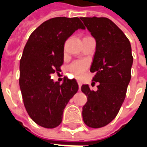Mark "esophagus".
I'll return each mask as SVG.
<instances>
[{
  "mask_svg": "<svg viewBox=\"0 0 147 147\" xmlns=\"http://www.w3.org/2000/svg\"><path fill=\"white\" fill-rule=\"evenodd\" d=\"M78 85H79V89H81V86H82V83H80V82H78Z\"/></svg>",
  "mask_w": 147,
  "mask_h": 147,
  "instance_id": "34e87169",
  "label": "esophagus"
}]
</instances>
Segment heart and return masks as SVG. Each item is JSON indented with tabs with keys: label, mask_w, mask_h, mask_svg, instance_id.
Wrapping results in <instances>:
<instances>
[{
	"label": "heart",
	"mask_w": 147,
	"mask_h": 147,
	"mask_svg": "<svg viewBox=\"0 0 147 147\" xmlns=\"http://www.w3.org/2000/svg\"><path fill=\"white\" fill-rule=\"evenodd\" d=\"M87 67L88 65L86 62L83 61H78L71 64L68 67V69L77 78H80L83 76L84 71L86 70Z\"/></svg>",
	"instance_id": "1"
}]
</instances>
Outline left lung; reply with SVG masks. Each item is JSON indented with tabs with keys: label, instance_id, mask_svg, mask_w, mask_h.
Wrapping results in <instances>:
<instances>
[{
	"label": "left lung",
	"instance_id": "8db88e82",
	"mask_svg": "<svg viewBox=\"0 0 147 147\" xmlns=\"http://www.w3.org/2000/svg\"><path fill=\"white\" fill-rule=\"evenodd\" d=\"M80 19L96 40V51L90 71L95 73L93 81L99 83L96 91L88 85L81 87L87 97L83 107V119L90 127L99 128L117 117L124 101L131 80V47L123 31L108 18Z\"/></svg>",
	"mask_w": 147,
	"mask_h": 147
}]
</instances>
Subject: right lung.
Masks as SVG:
<instances>
[{"label":"right lung","instance_id":"right-lung-1","mask_svg":"<svg viewBox=\"0 0 147 147\" xmlns=\"http://www.w3.org/2000/svg\"><path fill=\"white\" fill-rule=\"evenodd\" d=\"M78 29H85L78 17H55L42 23L30 34L20 63V86L27 113L45 128L62 121L65 106L79 90L75 79L54 83L50 75L61 71L64 43Z\"/></svg>","mask_w":147,"mask_h":147}]
</instances>
